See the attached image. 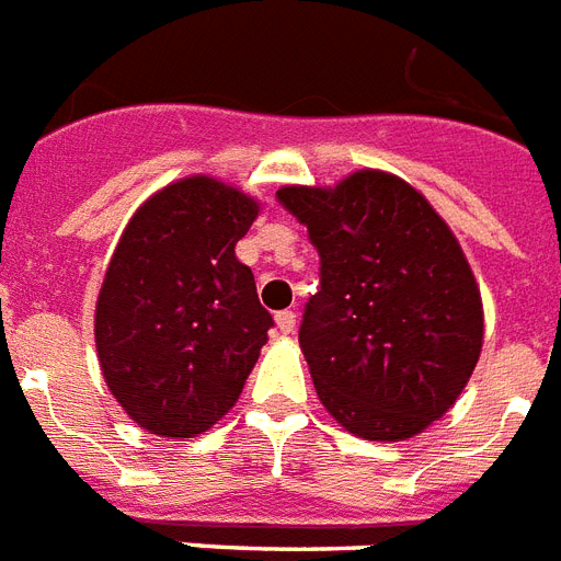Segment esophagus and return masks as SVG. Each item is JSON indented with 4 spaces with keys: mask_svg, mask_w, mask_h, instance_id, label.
Returning a JSON list of instances; mask_svg holds the SVG:
<instances>
[{
    "mask_svg": "<svg viewBox=\"0 0 561 561\" xmlns=\"http://www.w3.org/2000/svg\"><path fill=\"white\" fill-rule=\"evenodd\" d=\"M275 324L284 335L295 333V312H293V309H280V312L275 316Z\"/></svg>",
    "mask_w": 561,
    "mask_h": 561,
    "instance_id": "obj_1",
    "label": "esophagus"
}]
</instances>
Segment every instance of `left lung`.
Wrapping results in <instances>:
<instances>
[{
  "label": "left lung",
  "instance_id": "obj_1",
  "mask_svg": "<svg viewBox=\"0 0 561 561\" xmlns=\"http://www.w3.org/2000/svg\"><path fill=\"white\" fill-rule=\"evenodd\" d=\"M277 203L321 257L298 330L318 400L365 440H405L469 382L483 307L463 249L423 194L382 170L335 187H280Z\"/></svg>",
  "mask_w": 561,
  "mask_h": 561
}]
</instances>
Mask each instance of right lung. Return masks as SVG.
I'll use <instances>...</instances> for the list:
<instances>
[{
	"mask_svg": "<svg viewBox=\"0 0 561 561\" xmlns=\"http://www.w3.org/2000/svg\"><path fill=\"white\" fill-rule=\"evenodd\" d=\"M260 205L210 176L153 194L124 228L95 307L112 397L159 437H196L228 414L268 327L234 254Z\"/></svg>",
	"mask_w": 561,
	"mask_h": 561,
	"instance_id": "obj_1",
	"label": "right lung"
}]
</instances>
